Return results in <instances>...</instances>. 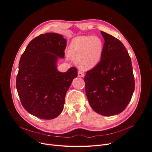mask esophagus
I'll list each match as a JSON object with an SVG mask.
<instances>
[{
  "label": "esophagus",
  "instance_id": "esophagus-1",
  "mask_svg": "<svg viewBox=\"0 0 152 152\" xmlns=\"http://www.w3.org/2000/svg\"><path fill=\"white\" fill-rule=\"evenodd\" d=\"M78 76L80 77H82L84 76V73L83 72H82V70H79V72H78Z\"/></svg>",
  "mask_w": 152,
  "mask_h": 152
}]
</instances>
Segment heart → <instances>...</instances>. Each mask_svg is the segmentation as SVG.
Listing matches in <instances>:
<instances>
[{"instance_id": "heart-1", "label": "heart", "mask_w": 152, "mask_h": 152, "mask_svg": "<svg viewBox=\"0 0 152 152\" xmlns=\"http://www.w3.org/2000/svg\"><path fill=\"white\" fill-rule=\"evenodd\" d=\"M104 51L102 40L91 35L79 36L74 38L69 46V53L79 66L90 69L100 61Z\"/></svg>"}]
</instances>
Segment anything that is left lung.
Masks as SVG:
<instances>
[{
  "mask_svg": "<svg viewBox=\"0 0 152 152\" xmlns=\"http://www.w3.org/2000/svg\"><path fill=\"white\" fill-rule=\"evenodd\" d=\"M104 39L101 61L87 72L86 93L91 107L103 116L123 112L134 90V79L130 57L117 38L101 31Z\"/></svg>",
  "mask_w": 152,
  "mask_h": 152,
  "instance_id": "8db88e82",
  "label": "left lung"
}]
</instances>
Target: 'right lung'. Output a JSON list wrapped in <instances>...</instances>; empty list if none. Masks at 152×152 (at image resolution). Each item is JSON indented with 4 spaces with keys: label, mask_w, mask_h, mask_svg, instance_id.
<instances>
[{
    "label": "right lung",
    "mask_w": 152,
    "mask_h": 152,
    "mask_svg": "<svg viewBox=\"0 0 152 152\" xmlns=\"http://www.w3.org/2000/svg\"><path fill=\"white\" fill-rule=\"evenodd\" d=\"M66 40L54 33L34 38L22 54L16 88L23 108L42 119H52L62 112L65 94L77 76L76 67L58 71V58L64 57Z\"/></svg>",
    "instance_id": "add662e5"
}]
</instances>
